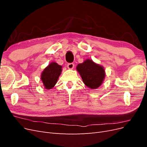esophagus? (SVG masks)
<instances>
[{"label":"esophagus","instance_id":"34e87169","mask_svg":"<svg viewBox=\"0 0 147 147\" xmlns=\"http://www.w3.org/2000/svg\"><path fill=\"white\" fill-rule=\"evenodd\" d=\"M67 68L69 69H73L74 68V64L73 63H69L67 64Z\"/></svg>","mask_w":147,"mask_h":147}]
</instances>
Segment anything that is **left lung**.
<instances>
[{
  "mask_svg": "<svg viewBox=\"0 0 147 147\" xmlns=\"http://www.w3.org/2000/svg\"><path fill=\"white\" fill-rule=\"evenodd\" d=\"M76 69L84 84L91 90L98 88L104 81L105 72L104 67L91 59L84 60L83 63L77 65Z\"/></svg>",
  "mask_w": 147,
  "mask_h": 147,
  "instance_id": "left-lung-1",
  "label": "left lung"
}]
</instances>
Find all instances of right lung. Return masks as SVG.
<instances>
[{
  "instance_id": "add662e5",
  "label": "right lung",
  "mask_w": 147,
  "mask_h": 147,
  "mask_svg": "<svg viewBox=\"0 0 147 147\" xmlns=\"http://www.w3.org/2000/svg\"><path fill=\"white\" fill-rule=\"evenodd\" d=\"M62 66L55 62H52L44 69L41 74L40 78L43 86L47 90H51L55 86L61 74Z\"/></svg>"
}]
</instances>
